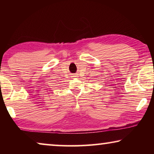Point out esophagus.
I'll use <instances>...</instances> for the list:
<instances>
[{
  "label": "esophagus",
  "mask_w": 154,
  "mask_h": 154,
  "mask_svg": "<svg viewBox=\"0 0 154 154\" xmlns=\"http://www.w3.org/2000/svg\"><path fill=\"white\" fill-rule=\"evenodd\" d=\"M71 77H73V78H77L78 77V75H72Z\"/></svg>",
  "instance_id": "1"
}]
</instances>
